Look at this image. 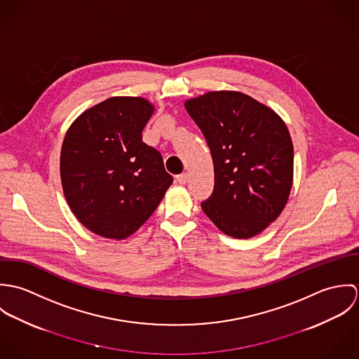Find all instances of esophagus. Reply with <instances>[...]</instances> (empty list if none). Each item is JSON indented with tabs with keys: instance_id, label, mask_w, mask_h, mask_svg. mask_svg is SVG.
Returning <instances> with one entry per match:
<instances>
[{
	"instance_id": "34e87169",
	"label": "esophagus",
	"mask_w": 359,
	"mask_h": 359,
	"mask_svg": "<svg viewBox=\"0 0 359 359\" xmlns=\"http://www.w3.org/2000/svg\"><path fill=\"white\" fill-rule=\"evenodd\" d=\"M177 181H178V184L185 185V184H187V181H188V174H187V172H182V174L177 175Z\"/></svg>"
}]
</instances>
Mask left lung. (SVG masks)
<instances>
[{"label":"left lung","instance_id":"obj_1","mask_svg":"<svg viewBox=\"0 0 359 359\" xmlns=\"http://www.w3.org/2000/svg\"><path fill=\"white\" fill-rule=\"evenodd\" d=\"M214 163V189L202 208L226 235L252 238L282 212L293 181V144L269 107L233 91L185 102Z\"/></svg>","mask_w":359,"mask_h":359}]
</instances>
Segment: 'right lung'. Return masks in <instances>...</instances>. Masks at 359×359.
Returning a JSON list of instances; mask_svg holds the SVG:
<instances>
[{
	"instance_id": "right-lung-1",
	"label": "right lung",
	"mask_w": 359,
	"mask_h": 359,
	"mask_svg": "<svg viewBox=\"0 0 359 359\" xmlns=\"http://www.w3.org/2000/svg\"><path fill=\"white\" fill-rule=\"evenodd\" d=\"M154 106L117 97L84 111L69 128L60 152L65 198L77 219L97 235L124 239L154 212L172 184L142 131Z\"/></svg>"
}]
</instances>
